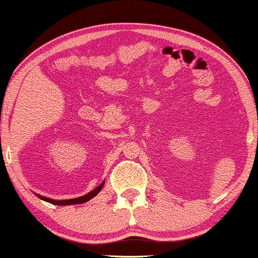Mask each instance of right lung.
<instances>
[{"mask_svg":"<svg viewBox=\"0 0 258 258\" xmlns=\"http://www.w3.org/2000/svg\"><path fill=\"white\" fill-rule=\"evenodd\" d=\"M103 184H104V182H102L100 185L97 186V188H95L93 191H90V192H88L87 195H84V196H82V197H79V199H72V200H51V199H48V197H44V196H41V195H36L40 197L41 200H43V201H45V202H49V203H51V204H56V206H72V204H81V203H86V202H88V201L89 200H91L93 199V197H95L97 195L98 192L101 191V189L103 188Z\"/></svg>","mask_w":258,"mask_h":258,"instance_id":"right-lung-1","label":"right lung"}]
</instances>
